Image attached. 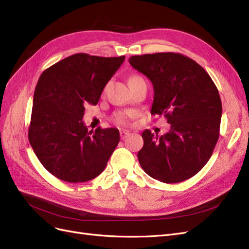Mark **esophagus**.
I'll use <instances>...</instances> for the list:
<instances>
[{
  "label": "esophagus",
  "instance_id": "obj_1",
  "mask_svg": "<svg viewBox=\"0 0 249 249\" xmlns=\"http://www.w3.org/2000/svg\"><path fill=\"white\" fill-rule=\"evenodd\" d=\"M129 134H130V132L127 131V130H122L121 132H120V135H121V139L122 140H125Z\"/></svg>",
  "mask_w": 249,
  "mask_h": 249
}]
</instances>
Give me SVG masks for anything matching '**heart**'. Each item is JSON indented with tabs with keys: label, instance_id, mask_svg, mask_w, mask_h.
Returning <instances> with one entry per match:
<instances>
[{
	"label": "heart",
	"instance_id": "1",
	"mask_svg": "<svg viewBox=\"0 0 249 249\" xmlns=\"http://www.w3.org/2000/svg\"><path fill=\"white\" fill-rule=\"evenodd\" d=\"M141 78L140 76L138 75H132L129 77V79H128V83H130L132 81H135V79H139ZM134 117V113L133 111H125V113H118L116 114L115 116V122L117 124H120V125H126L128 124V122H129V120L131 118Z\"/></svg>",
	"mask_w": 249,
	"mask_h": 249
}]
</instances>
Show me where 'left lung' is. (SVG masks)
<instances>
[{
	"label": "left lung",
	"mask_w": 249,
	"mask_h": 249,
	"mask_svg": "<svg viewBox=\"0 0 249 249\" xmlns=\"http://www.w3.org/2000/svg\"><path fill=\"white\" fill-rule=\"evenodd\" d=\"M130 65L153 85L151 115H163L171 130L142 132L138 153L142 170L163 183L194 177L209 161L219 138L221 100L206 70L178 53L132 55Z\"/></svg>",
	"instance_id": "obj_1"
}]
</instances>
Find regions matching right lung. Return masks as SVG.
<instances>
[{"label": "right lung", "instance_id": "obj_1", "mask_svg": "<svg viewBox=\"0 0 249 249\" xmlns=\"http://www.w3.org/2000/svg\"><path fill=\"white\" fill-rule=\"evenodd\" d=\"M125 57L75 53L47 68L35 88L29 142L41 164L54 177L87 182L100 175L118 146L116 128L88 131L87 104L96 106L104 87Z\"/></svg>", "mask_w": 249, "mask_h": 249}]
</instances>
